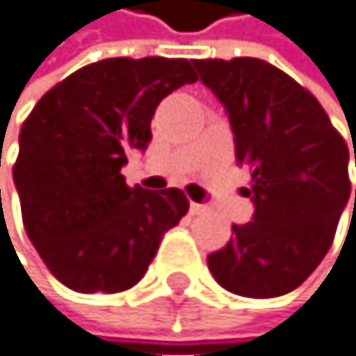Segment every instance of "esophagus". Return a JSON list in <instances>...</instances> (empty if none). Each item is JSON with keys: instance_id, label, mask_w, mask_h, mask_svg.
<instances>
[{"instance_id": "obj_1", "label": "esophagus", "mask_w": 356, "mask_h": 356, "mask_svg": "<svg viewBox=\"0 0 356 356\" xmlns=\"http://www.w3.org/2000/svg\"><path fill=\"white\" fill-rule=\"evenodd\" d=\"M191 213L193 216H200V213H207V207L204 204H197V202H191Z\"/></svg>"}]
</instances>
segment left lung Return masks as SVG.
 <instances>
[{"label": "left lung", "mask_w": 356, "mask_h": 356, "mask_svg": "<svg viewBox=\"0 0 356 356\" xmlns=\"http://www.w3.org/2000/svg\"><path fill=\"white\" fill-rule=\"evenodd\" d=\"M193 65L225 106L254 204L252 220L232 225L229 243L209 254V270L243 298L286 296L327 254L348 207V145L314 95L280 67L261 58Z\"/></svg>", "instance_id": "obj_1"}]
</instances>
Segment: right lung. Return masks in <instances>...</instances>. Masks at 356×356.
I'll return each instance as SVG.
<instances>
[{
  "label": "right lung",
  "instance_id": "add662e5",
  "mask_svg": "<svg viewBox=\"0 0 356 356\" xmlns=\"http://www.w3.org/2000/svg\"><path fill=\"white\" fill-rule=\"evenodd\" d=\"M193 81L186 58H104L54 86L26 118L13 168L24 229L67 289H131L186 216L179 188H129L120 170L129 152L147 149L159 102Z\"/></svg>",
  "mask_w": 356,
  "mask_h": 356
}]
</instances>
